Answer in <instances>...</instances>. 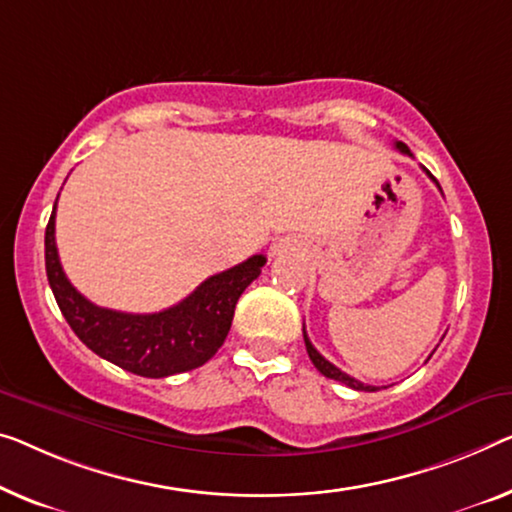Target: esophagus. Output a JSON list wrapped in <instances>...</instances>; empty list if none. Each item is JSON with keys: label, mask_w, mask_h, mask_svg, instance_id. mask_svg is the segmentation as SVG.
Masks as SVG:
<instances>
[{"label": "esophagus", "mask_w": 512, "mask_h": 512, "mask_svg": "<svg viewBox=\"0 0 512 512\" xmlns=\"http://www.w3.org/2000/svg\"><path fill=\"white\" fill-rule=\"evenodd\" d=\"M287 253V246H282V243H276V246L271 248V255H285Z\"/></svg>", "instance_id": "34e87169"}]
</instances>
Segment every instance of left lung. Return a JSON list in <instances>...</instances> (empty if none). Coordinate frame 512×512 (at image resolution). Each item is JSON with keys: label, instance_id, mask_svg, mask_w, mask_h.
I'll return each instance as SVG.
<instances>
[{"label": "left lung", "instance_id": "obj_1", "mask_svg": "<svg viewBox=\"0 0 512 512\" xmlns=\"http://www.w3.org/2000/svg\"><path fill=\"white\" fill-rule=\"evenodd\" d=\"M395 149L398 151H402V154H407V156H411V151L407 149V144H402V142H395ZM425 170V167H423ZM427 172V170H425ZM427 177H430L434 183H437V179L432 177L430 172H427ZM439 186V183H437ZM441 190V188H439ZM303 340H305V349H308V356H310V361L315 363V368L322 372L324 377H329V379H335V381H342V384L345 386H349V388H354V391H368V393H372V391H379L377 386H368V384H363V381H358V379H354V377H349L347 372H342L340 368H335L333 363H329L326 361V358L317 352L315 347H312V342H310V338L308 335H305V329H303Z\"/></svg>", "mask_w": 512, "mask_h": 512}]
</instances>
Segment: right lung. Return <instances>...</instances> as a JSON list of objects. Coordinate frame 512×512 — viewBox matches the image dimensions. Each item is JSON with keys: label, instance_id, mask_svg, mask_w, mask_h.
I'll list each match as a JSON object with an SVG mask.
<instances>
[{"label": "right lung", "instance_id": "right-lung-1", "mask_svg": "<svg viewBox=\"0 0 512 512\" xmlns=\"http://www.w3.org/2000/svg\"><path fill=\"white\" fill-rule=\"evenodd\" d=\"M55 216L57 202L45 227V273L61 315L91 352L140 377H170L207 363L230 333L243 289L266 264L264 255H253L207 278L181 303L151 315L101 308L85 299L61 269Z\"/></svg>", "mask_w": 512, "mask_h": 512}]
</instances>
